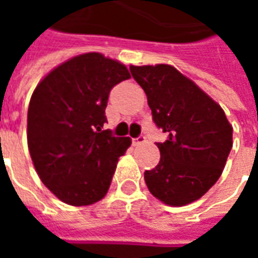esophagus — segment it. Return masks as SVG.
I'll return each instance as SVG.
<instances>
[{
	"mask_svg": "<svg viewBox=\"0 0 258 258\" xmlns=\"http://www.w3.org/2000/svg\"><path fill=\"white\" fill-rule=\"evenodd\" d=\"M144 142H146V137L145 135H138L137 138H133V144L134 145H141V144H144Z\"/></svg>",
	"mask_w": 258,
	"mask_h": 258,
	"instance_id": "34e87169",
	"label": "esophagus"
}]
</instances>
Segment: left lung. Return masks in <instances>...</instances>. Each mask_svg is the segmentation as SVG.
<instances>
[{
    "label": "left lung",
    "mask_w": 258,
    "mask_h": 258,
    "mask_svg": "<svg viewBox=\"0 0 258 258\" xmlns=\"http://www.w3.org/2000/svg\"><path fill=\"white\" fill-rule=\"evenodd\" d=\"M153 123L168 135L160 162L145 171L151 194L170 206L202 198L220 178L232 149V125L221 106L170 64L131 66Z\"/></svg>",
    "instance_id": "obj_1"
}]
</instances>
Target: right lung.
<instances>
[{
  "label": "right lung",
  "instance_id": "obj_1",
  "mask_svg": "<svg viewBox=\"0 0 258 258\" xmlns=\"http://www.w3.org/2000/svg\"><path fill=\"white\" fill-rule=\"evenodd\" d=\"M130 79L124 64L90 52L44 77L27 112V145L42 184L72 206H88L107 194L118 157L131 145L114 137L105 109L113 87Z\"/></svg>",
  "mask_w": 258,
  "mask_h": 258
}]
</instances>
